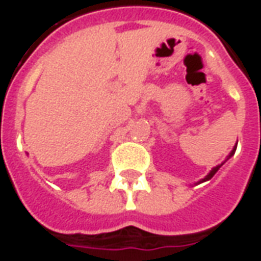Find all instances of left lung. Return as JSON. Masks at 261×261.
Returning <instances> with one entry per match:
<instances>
[{
    "mask_svg": "<svg viewBox=\"0 0 261 261\" xmlns=\"http://www.w3.org/2000/svg\"><path fill=\"white\" fill-rule=\"evenodd\" d=\"M234 151H236V146H234L233 147V150L230 151V153H229V156L226 157V160H229V159H230V157L233 156L234 154ZM226 160H225V162H226ZM225 162H223V163H225ZM222 163V164H223ZM222 164H218V166H216V167H214V169L211 170L210 173H208V175H205V178H202V180L199 181V182H204V181H208V180H211V178H212V177H214V175H215V173L216 171H218V170L221 169V167H222Z\"/></svg>",
    "mask_w": 261,
    "mask_h": 261,
    "instance_id": "8db88e82",
    "label": "left lung"
}]
</instances>
